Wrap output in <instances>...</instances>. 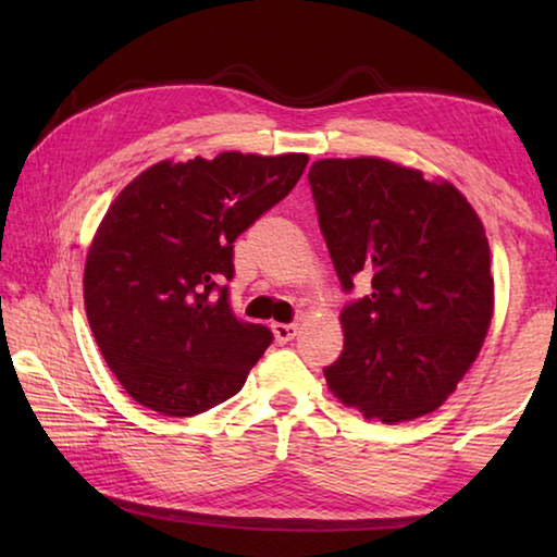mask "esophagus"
Here are the masks:
<instances>
[{
	"label": "esophagus",
	"mask_w": 557,
	"mask_h": 557,
	"mask_svg": "<svg viewBox=\"0 0 557 557\" xmlns=\"http://www.w3.org/2000/svg\"><path fill=\"white\" fill-rule=\"evenodd\" d=\"M297 324H272V334H275L280 344H287L297 336Z\"/></svg>",
	"instance_id": "esophagus-1"
}]
</instances>
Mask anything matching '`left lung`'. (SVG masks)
Returning <instances> with one entry per match:
<instances>
[{"label":"left lung","instance_id":"8db88e82","mask_svg":"<svg viewBox=\"0 0 557 557\" xmlns=\"http://www.w3.org/2000/svg\"><path fill=\"white\" fill-rule=\"evenodd\" d=\"M319 228L344 289V351L324 379L385 425L437 410L476 361L494 317L484 223L447 178L381 157L309 169Z\"/></svg>","mask_w":557,"mask_h":557}]
</instances>
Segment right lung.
I'll list each match as a JSON object with an SVG mask.
<instances>
[{"instance_id":"add662e5","label":"right lung","mask_w":557,"mask_h":557,"mask_svg":"<svg viewBox=\"0 0 557 557\" xmlns=\"http://www.w3.org/2000/svg\"><path fill=\"white\" fill-rule=\"evenodd\" d=\"M307 154L221 152L157 162L92 235L83 299L100 354L132 400L191 418L228 400L272 342L228 307L233 243L295 188Z\"/></svg>"}]
</instances>
